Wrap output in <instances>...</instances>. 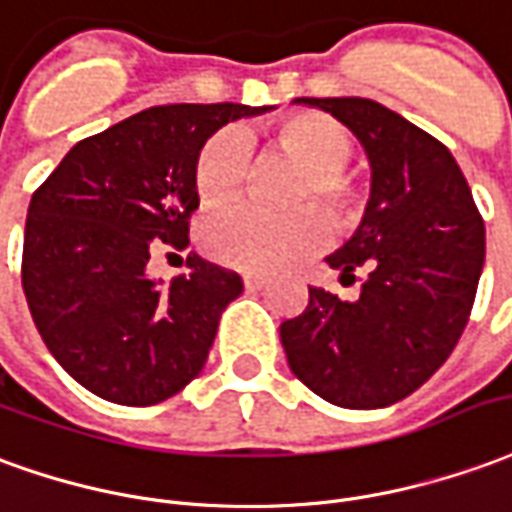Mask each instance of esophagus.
Instances as JSON below:
<instances>
[{
  "label": "esophagus",
  "instance_id": "34e87169",
  "mask_svg": "<svg viewBox=\"0 0 512 512\" xmlns=\"http://www.w3.org/2000/svg\"><path fill=\"white\" fill-rule=\"evenodd\" d=\"M242 284H245V289H248V292H256V289H262V286L267 284V278H264V275L248 273V275H242Z\"/></svg>",
  "mask_w": 512,
  "mask_h": 512
}]
</instances>
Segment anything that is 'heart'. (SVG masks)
Returning a JSON list of instances; mask_svg holds the SVG:
<instances>
[{
  "label": "heart",
  "mask_w": 512,
  "mask_h": 512,
  "mask_svg": "<svg viewBox=\"0 0 512 512\" xmlns=\"http://www.w3.org/2000/svg\"><path fill=\"white\" fill-rule=\"evenodd\" d=\"M273 140L306 168L295 190V212H267L253 204L231 206L212 215L201 228V248L209 259L245 270L275 273L317 256L328 239V218L339 226H353L364 212V190L347 173L353 157V137L344 126L320 115L297 112L275 126ZM250 146L237 129L209 134L192 162V187L204 206L231 201L248 173ZM311 203L326 209L321 215Z\"/></svg>",
  "instance_id": "heart-1"
}]
</instances>
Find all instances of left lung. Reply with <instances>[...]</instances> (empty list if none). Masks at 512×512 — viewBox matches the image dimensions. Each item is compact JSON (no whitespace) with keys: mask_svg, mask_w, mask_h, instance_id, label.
<instances>
[{"mask_svg":"<svg viewBox=\"0 0 512 512\" xmlns=\"http://www.w3.org/2000/svg\"><path fill=\"white\" fill-rule=\"evenodd\" d=\"M350 126L372 162V201L339 253L342 281L364 270L347 303L308 286V306L281 322L289 369L339 408H386L436 375L466 328L485 262L480 209L449 148L378 101L297 99Z\"/></svg>","mask_w":512,"mask_h":512,"instance_id":"left-lung-1","label":"left lung"}]
</instances>
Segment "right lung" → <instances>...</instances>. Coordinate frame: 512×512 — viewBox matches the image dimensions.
<instances>
[{
    "mask_svg": "<svg viewBox=\"0 0 512 512\" xmlns=\"http://www.w3.org/2000/svg\"><path fill=\"white\" fill-rule=\"evenodd\" d=\"M264 110L148 107L79 140L32 192L21 253L27 306L57 364L101 400L157 405L204 369L242 278L187 256L190 275L159 286L146 267L159 250L190 245L201 143Z\"/></svg>",
    "mask_w": 512,
    "mask_h": 512,
    "instance_id": "add662e5",
    "label": "right lung"
}]
</instances>
